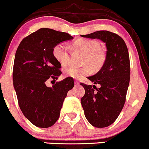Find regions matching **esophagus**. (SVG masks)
Masks as SVG:
<instances>
[{
  "label": "esophagus",
  "instance_id": "34e87169",
  "mask_svg": "<svg viewBox=\"0 0 149 149\" xmlns=\"http://www.w3.org/2000/svg\"><path fill=\"white\" fill-rule=\"evenodd\" d=\"M79 81L76 80V81H75V85H79Z\"/></svg>",
  "mask_w": 149,
  "mask_h": 149
}]
</instances>
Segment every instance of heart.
<instances>
[{
  "mask_svg": "<svg viewBox=\"0 0 149 149\" xmlns=\"http://www.w3.org/2000/svg\"><path fill=\"white\" fill-rule=\"evenodd\" d=\"M73 47L85 53L83 61L84 65H90L93 70H97L102 66L105 56L104 52L100 49V45L97 41L89 38H80L75 41ZM69 50V46L66 43H60L53 48V56L56 61L62 66L68 64ZM88 65L80 68L69 67L65 69V76L73 79H79L89 75L91 70Z\"/></svg>",
  "mask_w": 149,
  "mask_h": 149,
  "instance_id": "heart-1",
  "label": "heart"
}]
</instances>
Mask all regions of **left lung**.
I'll return each mask as SVG.
<instances>
[{
    "label": "left lung",
    "mask_w": 149,
    "mask_h": 149,
    "mask_svg": "<svg viewBox=\"0 0 149 149\" xmlns=\"http://www.w3.org/2000/svg\"><path fill=\"white\" fill-rule=\"evenodd\" d=\"M81 37L101 40L107 48L106 58L100 71L88 79L95 85L82 84L85 93L81 99L84 116L93 126L104 128L117 119L124 106L130 81V60L124 40L106 30ZM95 88H94V87ZM97 90L96 91L94 89Z\"/></svg>",
    "instance_id": "1"
}]
</instances>
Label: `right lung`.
Listing matches in <instances>:
<instances>
[{
    "label": "right lung",
    "mask_w": 149,
    "mask_h": 149,
    "mask_svg": "<svg viewBox=\"0 0 149 149\" xmlns=\"http://www.w3.org/2000/svg\"><path fill=\"white\" fill-rule=\"evenodd\" d=\"M73 38L68 33L41 28L24 38L17 49L13 86L23 114L38 128H49L56 123L67 93L74 86L70 77L52 87L45 84L61 74V65L53 56V48Z\"/></svg>",
    "instance_id": "add662e5"
}]
</instances>
